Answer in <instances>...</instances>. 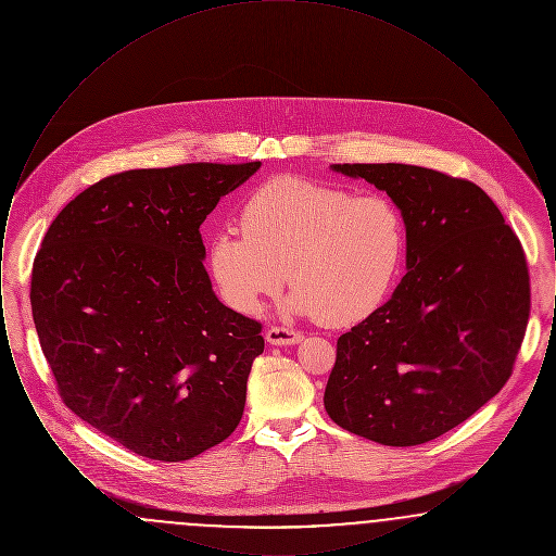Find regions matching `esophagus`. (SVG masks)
Wrapping results in <instances>:
<instances>
[{
  "label": "esophagus",
  "mask_w": 556,
  "mask_h": 556,
  "mask_svg": "<svg viewBox=\"0 0 556 556\" xmlns=\"http://www.w3.org/2000/svg\"><path fill=\"white\" fill-rule=\"evenodd\" d=\"M302 340L300 331L290 327H270L266 329V342L270 345H293Z\"/></svg>",
  "instance_id": "34e87169"
}]
</instances>
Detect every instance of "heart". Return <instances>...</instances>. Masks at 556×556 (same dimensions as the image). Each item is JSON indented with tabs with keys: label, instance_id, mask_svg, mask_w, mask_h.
Here are the masks:
<instances>
[{
	"label": "heart",
	"instance_id": "b5f03b06",
	"mask_svg": "<svg viewBox=\"0 0 556 556\" xmlns=\"http://www.w3.org/2000/svg\"><path fill=\"white\" fill-rule=\"evenodd\" d=\"M239 227L211 239L208 266L227 306L254 313L288 281L291 313L352 325L386 300L404 256L406 227L381 191L275 177L241 206Z\"/></svg>",
	"mask_w": 556,
	"mask_h": 556
}]
</instances>
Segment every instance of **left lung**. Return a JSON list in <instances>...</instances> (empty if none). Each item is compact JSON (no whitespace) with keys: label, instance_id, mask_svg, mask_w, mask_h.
Here are the masks:
<instances>
[{"label":"left lung","instance_id":"obj_1","mask_svg":"<svg viewBox=\"0 0 556 556\" xmlns=\"http://www.w3.org/2000/svg\"><path fill=\"white\" fill-rule=\"evenodd\" d=\"M404 216L406 275L338 340L327 415L383 446H417L467 421L508 381L528 329L526 252L490 195L413 164H333Z\"/></svg>","mask_w":556,"mask_h":556}]
</instances>
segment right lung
I'll return each mask as SVG.
<instances>
[{"mask_svg": "<svg viewBox=\"0 0 556 556\" xmlns=\"http://www.w3.org/2000/svg\"><path fill=\"white\" fill-rule=\"evenodd\" d=\"M258 168L110 175L62 208L35 256L30 308L60 397L139 456L189 460L241 421L263 325L214 295L200 225Z\"/></svg>", "mask_w": 556, "mask_h": 556, "instance_id": "right-lung-1", "label": "right lung"}]
</instances>
